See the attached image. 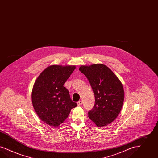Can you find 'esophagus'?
Returning <instances> with one entry per match:
<instances>
[{
    "label": "esophagus",
    "mask_w": 158,
    "mask_h": 158,
    "mask_svg": "<svg viewBox=\"0 0 158 158\" xmlns=\"http://www.w3.org/2000/svg\"><path fill=\"white\" fill-rule=\"evenodd\" d=\"M77 104L78 106H81L82 104V101H79L77 102Z\"/></svg>",
    "instance_id": "esophagus-1"
}]
</instances>
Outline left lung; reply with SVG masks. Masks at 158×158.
<instances>
[{"label":"left lung","instance_id":"1","mask_svg":"<svg viewBox=\"0 0 158 158\" xmlns=\"http://www.w3.org/2000/svg\"><path fill=\"white\" fill-rule=\"evenodd\" d=\"M79 70L88 78L95 94V103L89 118L99 127L107 126L117 118L124 101L123 85L106 65L81 66Z\"/></svg>","mask_w":158,"mask_h":158}]
</instances>
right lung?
<instances>
[{"label":"right lung","mask_w":158,"mask_h":158,"mask_svg":"<svg viewBox=\"0 0 158 158\" xmlns=\"http://www.w3.org/2000/svg\"><path fill=\"white\" fill-rule=\"evenodd\" d=\"M75 66L51 65L39 75L32 92L33 106L39 118L51 126H58L66 120L77 103L72 101L64 83Z\"/></svg>","instance_id":"obj_1"}]
</instances>
